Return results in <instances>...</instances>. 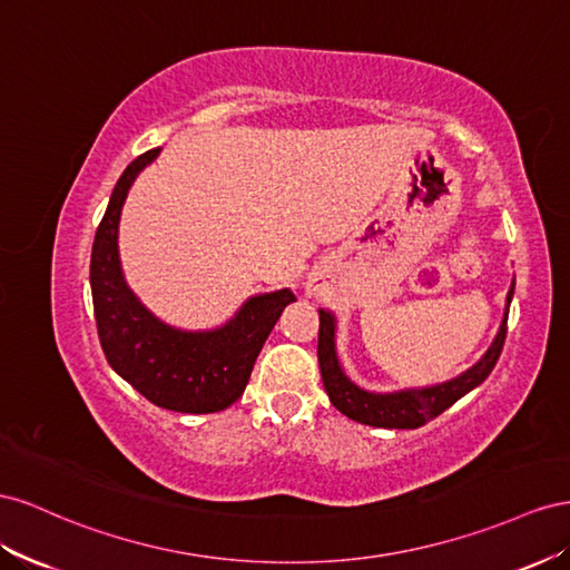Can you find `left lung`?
Segmentation results:
<instances>
[{
  "label": "left lung",
  "mask_w": 570,
  "mask_h": 570,
  "mask_svg": "<svg viewBox=\"0 0 570 570\" xmlns=\"http://www.w3.org/2000/svg\"><path fill=\"white\" fill-rule=\"evenodd\" d=\"M513 296V286L509 291V305ZM507 320L503 317L501 330L494 338L492 348L484 353L482 361L463 372L461 377L444 382L439 386L430 389H411V392H399V394H370L357 389L336 361L334 351V317L330 313L320 311V336H317V361L324 389H327L332 405L348 415L355 422H363V425L372 428H386V430H415L422 428L425 422L442 415L446 409H451L461 396L473 392L478 384H482L490 372L494 370L503 341H507Z\"/></svg>",
  "instance_id": "left-lung-1"
}]
</instances>
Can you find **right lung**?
<instances>
[{"mask_svg":"<svg viewBox=\"0 0 570 570\" xmlns=\"http://www.w3.org/2000/svg\"><path fill=\"white\" fill-rule=\"evenodd\" d=\"M157 155L153 148L124 169L95 232L90 286L97 336L114 372L159 409L217 413L240 399L259 348L296 296L288 288L255 296L222 330L198 334L171 330L145 311L124 282L117 229L128 188Z\"/></svg>","mask_w":570,"mask_h":570,"instance_id":"right-lung-1","label":"right lung"}]
</instances>
